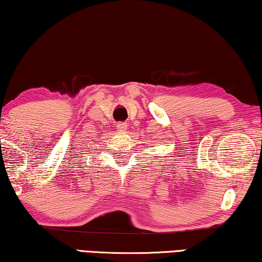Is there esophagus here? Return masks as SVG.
Returning <instances> with one entry per match:
<instances>
[{"label": "esophagus", "instance_id": "obj_1", "mask_svg": "<svg viewBox=\"0 0 262 262\" xmlns=\"http://www.w3.org/2000/svg\"><path fill=\"white\" fill-rule=\"evenodd\" d=\"M116 128H118L119 130H126L127 129V123L126 122H119L116 124Z\"/></svg>", "mask_w": 262, "mask_h": 262}]
</instances>
